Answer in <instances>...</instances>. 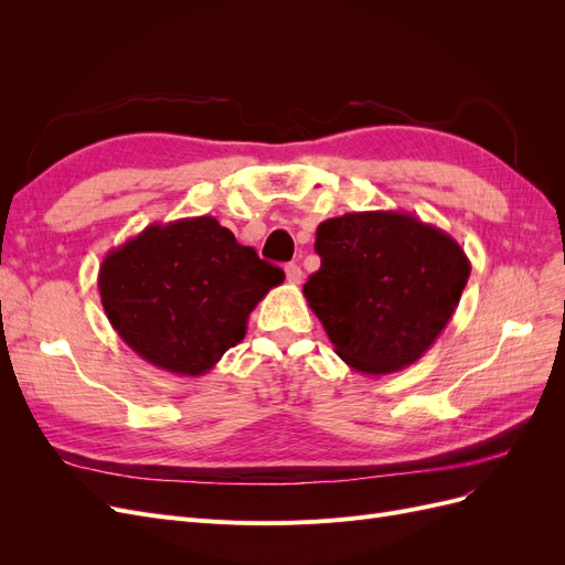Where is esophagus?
Masks as SVG:
<instances>
[{
	"label": "esophagus",
	"instance_id": "1",
	"mask_svg": "<svg viewBox=\"0 0 565 565\" xmlns=\"http://www.w3.org/2000/svg\"><path fill=\"white\" fill-rule=\"evenodd\" d=\"M285 276H287V282L299 285L301 278H303V273H301V268H299L297 264H287V266H285Z\"/></svg>",
	"mask_w": 565,
	"mask_h": 565
}]
</instances>
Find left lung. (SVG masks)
I'll list each match as a JSON object with an SVG mask.
<instances>
[{"instance_id": "8db88e82", "label": "left lung", "mask_w": 565, "mask_h": 565, "mask_svg": "<svg viewBox=\"0 0 565 565\" xmlns=\"http://www.w3.org/2000/svg\"><path fill=\"white\" fill-rule=\"evenodd\" d=\"M320 270L303 297L363 374L398 372L431 349L465 292L471 264L455 237L407 212H351L316 228Z\"/></svg>"}]
</instances>
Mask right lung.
<instances>
[{"label":"right lung","mask_w":565,"mask_h":565,"mask_svg":"<svg viewBox=\"0 0 565 565\" xmlns=\"http://www.w3.org/2000/svg\"><path fill=\"white\" fill-rule=\"evenodd\" d=\"M282 280L214 216L150 224L98 268L113 330L150 365L185 377L241 344L249 313Z\"/></svg>","instance_id":"1"}]
</instances>
